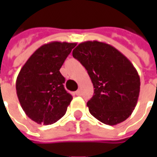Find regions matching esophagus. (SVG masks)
Masks as SVG:
<instances>
[{"label":"esophagus","mask_w":157,"mask_h":157,"mask_svg":"<svg viewBox=\"0 0 157 157\" xmlns=\"http://www.w3.org/2000/svg\"><path fill=\"white\" fill-rule=\"evenodd\" d=\"M81 94H82V92H81V91H80V90H77V91L75 92V95L76 96H80Z\"/></svg>","instance_id":"34e87169"}]
</instances>
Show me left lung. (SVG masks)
Returning a JSON list of instances; mask_svg holds the SVG:
<instances>
[{
    "label": "left lung",
    "instance_id": "obj_1",
    "mask_svg": "<svg viewBox=\"0 0 157 157\" xmlns=\"http://www.w3.org/2000/svg\"><path fill=\"white\" fill-rule=\"evenodd\" d=\"M73 57L87 71L94 95L87 102L89 112L105 124L116 125L131 115L137 104L140 80L127 57L103 42L81 43Z\"/></svg>",
    "mask_w": 157,
    "mask_h": 157
}]
</instances>
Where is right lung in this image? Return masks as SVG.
I'll return each instance as SVG.
<instances>
[{
  "label": "right lung",
  "mask_w": 157,
  "mask_h": 157,
  "mask_svg": "<svg viewBox=\"0 0 157 157\" xmlns=\"http://www.w3.org/2000/svg\"><path fill=\"white\" fill-rule=\"evenodd\" d=\"M76 43L50 42L39 47L22 66L16 90L26 115L39 124H52L65 115L71 102L60 74L65 59Z\"/></svg>",
  "instance_id": "obj_1"
}]
</instances>
